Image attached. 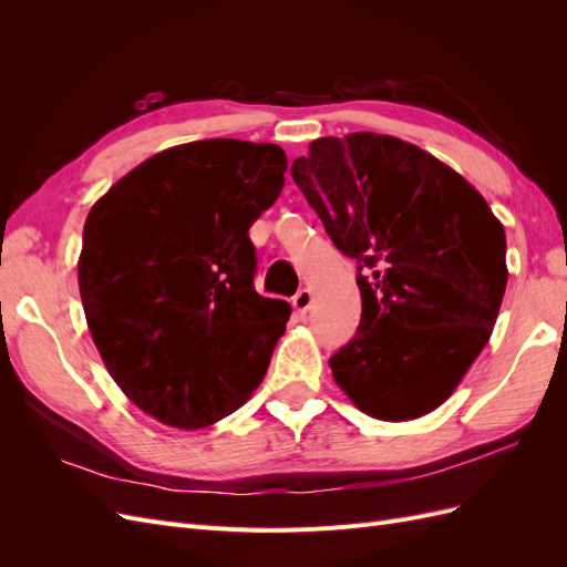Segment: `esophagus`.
Wrapping results in <instances>:
<instances>
[{
    "label": "esophagus",
    "instance_id": "obj_1",
    "mask_svg": "<svg viewBox=\"0 0 567 567\" xmlns=\"http://www.w3.org/2000/svg\"><path fill=\"white\" fill-rule=\"evenodd\" d=\"M293 307H296V312H300V315H305L307 310H310V307H312V290L310 288H300L298 293L293 296Z\"/></svg>",
    "mask_w": 567,
    "mask_h": 567
}]
</instances>
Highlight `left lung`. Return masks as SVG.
Wrapping results in <instances>:
<instances>
[{"label":"left lung","instance_id":"1","mask_svg":"<svg viewBox=\"0 0 567 567\" xmlns=\"http://www.w3.org/2000/svg\"><path fill=\"white\" fill-rule=\"evenodd\" d=\"M333 246L357 260L362 319L331 359L364 414L437 409L487 346L506 290V234L452 167L388 134L323 136L290 165Z\"/></svg>","mask_w":567,"mask_h":567}]
</instances>
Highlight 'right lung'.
Returning a JSON list of instances; mask_svg holds the SVG:
<instances>
[{"label":"right lung","mask_w":567,"mask_h":567,"mask_svg":"<svg viewBox=\"0 0 567 567\" xmlns=\"http://www.w3.org/2000/svg\"><path fill=\"white\" fill-rule=\"evenodd\" d=\"M286 167L277 144L194 142L134 167L90 210L84 317L113 381L153 419L210 425L262 383L290 305L255 290L248 229Z\"/></svg>","instance_id":"right-lung-1"}]
</instances>
